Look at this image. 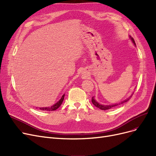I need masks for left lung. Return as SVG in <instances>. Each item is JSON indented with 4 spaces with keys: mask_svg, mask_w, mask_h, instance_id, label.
<instances>
[{
    "mask_svg": "<svg viewBox=\"0 0 156 156\" xmlns=\"http://www.w3.org/2000/svg\"><path fill=\"white\" fill-rule=\"evenodd\" d=\"M131 39H132V42L134 43V44H135V41H134L133 38L131 37ZM132 94L131 96H130V97H129L128 98L126 99L125 100H124V101H122V102L121 103H120V104H123V103H124V102H126L127 101H128V100L130 99V98L132 97ZM92 102H93V105H94L95 106H96L97 108H99V109H102V110H107V109H109L112 108H113V107H115V106H117V105H118L120 104H113V105H101V104H100L99 103H98V102L96 101V100H95L94 99V97H92Z\"/></svg>",
    "mask_w": 156,
    "mask_h": 156,
    "instance_id": "obj_1",
    "label": "left lung"
}]
</instances>
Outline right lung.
I'll use <instances>...</instances> for the list:
<instances>
[{"label": "right lung", "instance_id": "1", "mask_svg": "<svg viewBox=\"0 0 156 156\" xmlns=\"http://www.w3.org/2000/svg\"><path fill=\"white\" fill-rule=\"evenodd\" d=\"M64 97H65V94L63 95L62 97L61 98V99H60L57 103H56L54 105H52L51 107H50V108H39V109L43 110V111H54V110L57 109L60 106V105H62V104L63 101Z\"/></svg>", "mask_w": 156, "mask_h": 156}]
</instances>
